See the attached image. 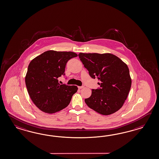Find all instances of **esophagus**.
I'll return each instance as SVG.
<instances>
[{
	"mask_svg": "<svg viewBox=\"0 0 159 159\" xmlns=\"http://www.w3.org/2000/svg\"><path fill=\"white\" fill-rule=\"evenodd\" d=\"M84 86H79V87H78L79 89H83V88H84Z\"/></svg>",
	"mask_w": 159,
	"mask_h": 159,
	"instance_id": "obj_1",
	"label": "esophagus"
}]
</instances>
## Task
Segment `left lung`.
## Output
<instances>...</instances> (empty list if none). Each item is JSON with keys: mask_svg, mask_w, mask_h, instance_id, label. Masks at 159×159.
<instances>
[{"mask_svg": "<svg viewBox=\"0 0 159 159\" xmlns=\"http://www.w3.org/2000/svg\"><path fill=\"white\" fill-rule=\"evenodd\" d=\"M79 57L89 76L97 78L100 88L92 89L85 103L97 112L108 116L119 110L128 97L132 84L128 66L111 53H83Z\"/></svg>", "mask_w": 159, "mask_h": 159, "instance_id": "1", "label": "left lung"}]
</instances>
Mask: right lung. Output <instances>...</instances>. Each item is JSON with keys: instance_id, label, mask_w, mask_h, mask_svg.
I'll list each match as a JSON object with an SVG mask.
<instances>
[{"instance_id": "obj_1", "label": "right lung", "mask_w": 159, "mask_h": 159, "mask_svg": "<svg viewBox=\"0 0 159 159\" xmlns=\"http://www.w3.org/2000/svg\"><path fill=\"white\" fill-rule=\"evenodd\" d=\"M77 56L72 52L48 51L30 62L26 85L33 102L43 112L52 114L66 108L77 92V86L60 84L57 79L65 75L68 61Z\"/></svg>"}]
</instances>
